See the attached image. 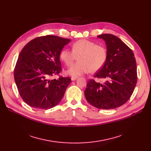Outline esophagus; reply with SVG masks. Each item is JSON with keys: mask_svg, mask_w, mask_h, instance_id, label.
Wrapping results in <instances>:
<instances>
[{"mask_svg": "<svg viewBox=\"0 0 151 151\" xmlns=\"http://www.w3.org/2000/svg\"><path fill=\"white\" fill-rule=\"evenodd\" d=\"M78 78V76H72L71 78V80H72V81H75V80H76V79Z\"/></svg>", "mask_w": 151, "mask_h": 151, "instance_id": "1", "label": "esophagus"}]
</instances>
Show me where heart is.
<instances>
[{
	"instance_id": "1",
	"label": "heart",
	"mask_w": 151,
	"mask_h": 151,
	"mask_svg": "<svg viewBox=\"0 0 151 151\" xmlns=\"http://www.w3.org/2000/svg\"><path fill=\"white\" fill-rule=\"evenodd\" d=\"M71 51L62 49L59 54L60 59L67 67H70L77 59L78 61L72 65L67 71V74L78 76L84 73L100 70L106 62L108 51L106 47L98 45L96 42L82 39L74 42L71 45Z\"/></svg>"
}]
</instances>
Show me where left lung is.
<instances>
[{
    "label": "left lung",
    "mask_w": 151,
    "mask_h": 151,
    "mask_svg": "<svg viewBox=\"0 0 151 151\" xmlns=\"http://www.w3.org/2000/svg\"><path fill=\"white\" fill-rule=\"evenodd\" d=\"M97 37L105 42L108 56L93 77L104 82L89 80L84 95L94 107L114 109L125 104L133 92L137 82L136 60L132 50L117 37L105 34Z\"/></svg>",
    "instance_id": "8db88e82"
}]
</instances>
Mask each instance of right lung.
I'll return each instance as SVG.
<instances>
[{
    "mask_svg": "<svg viewBox=\"0 0 151 151\" xmlns=\"http://www.w3.org/2000/svg\"><path fill=\"white\" fill-rule=\"evenodd\" d=\"M70 42V39L48 35L32 40L21 50L14 78L21 97L28 105L48 109L62 100L71 79L50 78L61 71L59 54Z\"/></svg>",
    "mask_w": 151,
    "mask_h": 151,
    "instance_id": "add662e5",
    "label": "right lung"
}]
</instances>
